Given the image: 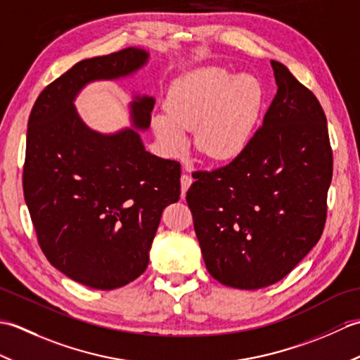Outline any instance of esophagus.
Instances as JSON below:
<instances>
[{
	"instance_id": "obj_1",
	"label": "esophagus",
	"mask_w": 360,
	"mask_h": 360,
	"mask_svg": "<svg viewBox=\"0 0 360 360\" xmlns=\"http://www.w3.org/2000/svg\"><path fill=\"white\" fill-rule=\"evenodd\" d=\"M192 182H193V179H192V176H190V173H182V176H181V190H182V195H186V192L188 190V187L192 186Z\"/></svg>"
}]
</instances>
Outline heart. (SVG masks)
Returning a JSON list of instances; mask_svg holds the SVG:
<instances>
[{
	"mask_svg": "<svg viewBox=\"0 0 360 360\" xmlns=\"http://www.w3.org/2000/svg\"><path fill=\"white\" fill-rule=\"evenodd\" d=\"M263 103V89L250 75L207 66L187 72L168 91L167 112L153 128L170 153H179L195 128V148L207 159H233L248 147Z\"/></svg>",
	"mask_w": 360,
	"mask_h": 360,
	"instance_id": "b5f03b06",
	"label": "heart"
}]
</instances>
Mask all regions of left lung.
Returning a JSON list of instances; mask_svg holds the SVG:
<instances>
[{
    "label": "left lung",
    "instance_id": "left-lung-1",
    "mask_svg": "<svg viewBox=\"0 0 360 360\" xmlns=\"http://www.w3.org/2000/svg\"><path fill=\"white\" fill-rule=\"evenodd\" d=\"M277 94L232 162L198 170L187 192L205 267L226 286L285 278L323 233L333 178L326 116L285 65L271 62Z\"/></svg>",
    "mask_w": 360,
    "mask_h": 360
}]
</instances>
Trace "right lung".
<instances>
[{
  "label": "right lung",
  "mask_w": 360,
  "mask_h": 360,
  "mask_svg": "<svg viewBox=\"0 0 360 360\" xmlns=\"http://www.w3.org/2000/svg\"><path fill=\"white\" fill-rule=\"evenodd\" d=\"M127 48L86 58L46 86L30 111L22 190L48 262L94 289L128 285L148 266L160 215L181 195V164L145 151L139 133L89 129L74 97L93 80L119 79L147 62ZM153 97H136L133 124L150 127Z\"/></svg>",
  "instance_id": "obj_1"
}]
</instances>
